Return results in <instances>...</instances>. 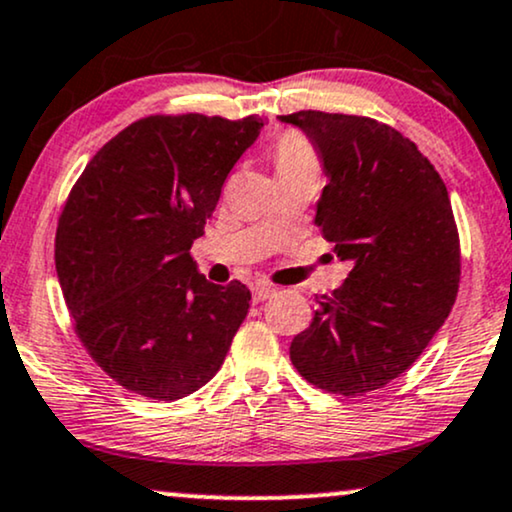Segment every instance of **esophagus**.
Masks as SVG:
<instances>
[{
  "mask_svg": "<svg viewBox=\"0 0 512 512\" xmlns=\"http://www.w3.org/2000/svg\"><path fill=\"white\" fill-rule=\"evenodd\" d=\"M274 293H276L274 286H267V283H255V286H252V302L269 300Z\"/></svg>",
  "mask_w": 512,
  "mask_h": 512,
  "instance_id": "obj_1",
  "label": "esophagus"
}]
</instances>
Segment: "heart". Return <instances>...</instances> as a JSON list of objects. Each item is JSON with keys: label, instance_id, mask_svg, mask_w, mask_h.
Returning <instances> with one entry per match:
<instances>
[{"label": "heart", "instance_id": "b5f03b06", "mask_svg": "<svg viewBox=\"0 0 512 512\" xmlns=\"http://www.w3.org/2000/svg\"><path fill=\"white\" fill-rule=\"evenodd\" d=\"M276 174H309L319 172V155L304 134L286 132L274 146Z\"/></svg>", "mask_w": 512, "mask_h": 512}]
</instances>
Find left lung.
Listing matches in <instances>:
<instances>
[{
	"mask_svg": "<svg viewBox=\"0 0 512 512\" xmlns=\"http://www.w3.org/2000/svg\"><path fill=\"white\" fill-rule=\"evenodd\" d=\"M278 120L319 151L328 184L314 222L352 262L345 283L316 300L290 361L319 390L361 397L399 378L454 307L461 241L449 191L418 146L385 122L323 111Z\"/></svg>",
	"mask_w": 512,
	"mask_h": 512,
	"instance_id": "obj_1",
	"label": "left lung"
}]
</instances>
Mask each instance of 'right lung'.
I'll use <instances>...</instances> for the list:
<instances>
[{
  "label": "right lung",
  "instance_id": "right-lung-1",
  "mask_svg": "<svg viewBox=\"0 0 512 512\" xmlns=\"http://www.w3.org/2000/svg\"><path fill=\"white\" fill-rule=\"evenodd\" d=\"M262 118L148 115L89 160L56 229V274L73 328L103 373L174 401L219 371L250 290L205 281L191 257Z\"/></svg>",
  "mask_w": 512,
  "mask_h": 512
}]
</instances>
